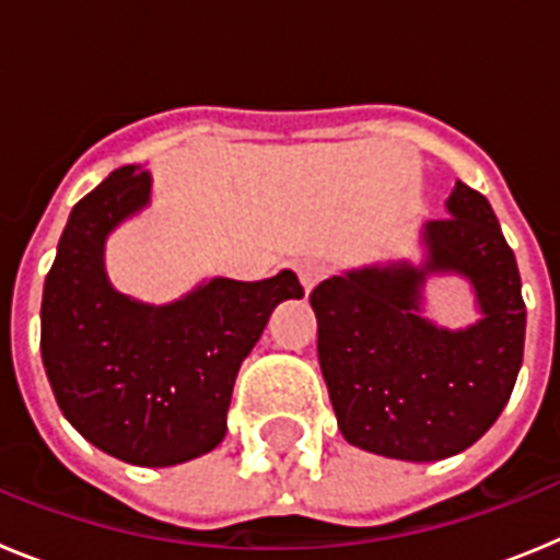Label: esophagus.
I'll return each instance as SVG.
<instances>
[{"label": "esophagus", "instance_id": "esophagus-1", "mask_svg": "<svg viewBox=\"0 0 560 560\" xmlns=\"http://www.w3.org/2000/svg\"><path fill=\"white\" fill-rule=\"evenodd\" d=\"M296 275H300V283H303L305 294L316 289V285L323 283L325 277V266L316 264V260H303V264L296 266Z\"/></svg>", "mask_w": 560, "mask_h": 560}]
</instances>
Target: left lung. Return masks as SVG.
Here are the masks:
<instances>
[{"mask_svg": "<svg viewBox=\"0 0 560 560\" xmlns=\"http://www.w3.org/2000/svg\"><path fill=\"white\" fill-rule=\"evenodd\" d=\"M452 219L420 230V264L384 260L328 277L311 294L316 350L350 446L434 463L474 446L511 398L527 311L516 255L482 192L457 182ZM429 276H463L480 319L443 329L425 316Z\"/></svg>", "mask_w": 560, "mask_h": 560, "instance_id": "8db88e82", "label": "left lung"}]
</instances>
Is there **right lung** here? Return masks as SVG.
<instances>
[{"label":"right lung","instance_id":"1","mask_svg":"<svg viewBox=\"0 0 560 560\" xmlns=\"http://www.w3.org/2000/svg\"><path fill=\"white\" fill-rule=\"evenodd\" d=\"M148 205L151 173L126 165L72 207L44 280L42 359L63 418L92 446L167 468L224 440L241 361L303 285L283 269L257 283L212 277L165 305L131 300L108 280L106 241Z\"/></svg>","mask_w":560,"mask_h":560}]
</instances>
